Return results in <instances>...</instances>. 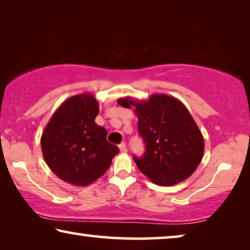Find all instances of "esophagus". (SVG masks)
Listing matches in <instances>:
<instances>
[{"label": "esophagus", "mask_w": 250, "mask_h": 250, "mask_svg": "<svg viewBox=\"0 0 250 250\" xmlns=\"http://www.w3.org/2000/svg\"><path fill=\"white\" fill-rule=\"evenodd\" d=\"M119 149H120V152L121 153H125L126 151H128V149H126V146H125V143L124 142V143H121V145L119 146Z\"/></svg>", "instance_id": "obj_1"}]
</instances>
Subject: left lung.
<instances>
[{
    "instance_id": "1",
    "label": "left lung",
    "mask_w": 250,
    "mask_h": 250,
    "mask_svg": "<svg viewBox=\"0 0 250 250\" xmlns=\"http://www.w3.org/2000/svg\"><path fill=\"white\" fill-rule=\"evenodd\" d=\"M118 104L132 108L138 117L146 152L142 158L133 156V160L147 179L161 186H171L195 172L204 155V138L182 101L153 94L146 100L124 97Z\"/></svg>"
}]
</instances>
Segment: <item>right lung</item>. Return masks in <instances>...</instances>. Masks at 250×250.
<instances>
[{"mask_svg": "<svg viewBox=\"0 0 250 250\" xmlns=\"http://www.w3.org/2000/svg\"><path fill=\"white\" fill-rule=\"evenodd\" d=\"M99 104L90 92L66 99L41 138L46 164L59 179L87 186L108 170L119 147L107 141V130L95 122Z\"/></svg>", "mask_w": 250, "mask_h": 250, "instance_id": "add662e5", "label": "right lung"}]
</instances>
